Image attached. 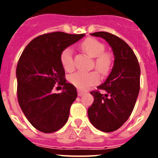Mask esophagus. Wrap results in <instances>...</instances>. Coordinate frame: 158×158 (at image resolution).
<instances>
[{
	"mask_svg": "<svg viewBox=\"0 0 158 158\" xmlns=\"http://www.w3.org/2000/svg\"><path fill=\"white\" fill-rule=\"evenodd\" d=\"M85 94V92L81 91V90H77V95L78 96H81Z\"/></svg>",
	"mask_w": 158,
	"mask_h": 158,
	"instance_id": "1",
	"label": "esophagus"
}]
</instances>
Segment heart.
<instances>
[{"mask_svg":"<svg viewBox=\"0 0 158 158\" xmlns=\"http://www.w3.org/2000/svg\"><path fill=\"white\" fill-rule=\"evenodd\" d=\"M81 47L89 56L95 58V66L99 72L104 73L108 71L111 64V58L109 54L104 52L105 47L101 42L93 38H87L82 42ZM60 62L65 70L73 69V52L70 47L62 50L60 54ZM69 81L77 89L85 90L98 83L99 77L94 72H77L69 77Z\"/></svg>","mask_w":158,"mask_h":158,"instance_id":"obj_1","label":"heart"}]
</instances>
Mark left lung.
<instances>
[{
	"label": "left lung",
	"mask_w": 158,
	"mask_h": 158,
	"mask_svg": "<svg viewBox=\"0 0 158 158\" xmlns=\"http://www.w3.org/2000/svg\"><path fill=\"white\" fill-rule=\"evenodd\" d=\"M104 39L114 54V65L104 83L105 91L91 92L94 101L88 109L89 121L96 129L111 132L123 126L135 107L140 89V66L132 49L118 36L105 31L91 34Z\"/></svg>",
	"instance_id": "1"
}]
</instances>
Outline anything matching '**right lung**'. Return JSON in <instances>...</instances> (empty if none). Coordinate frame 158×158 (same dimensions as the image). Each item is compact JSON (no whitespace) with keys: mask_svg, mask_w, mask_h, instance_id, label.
<instances>
[{"mask_svg":"<svg viewBox=\"0 0 158 158\" xmlns=\"http://www.w3.org/2000/svg\"><path fill=\"white\" fill-rule=\"evenodd\" d=\"M85 35L61 31L42 35L27 44L19 58L16 72L18 101L27 120L38 131L52 133L68 120L77 93L74 85L66 83L60 54ZM58 82L64 85L63 92L52 93Z\"/></svg>","mask_w":158,"mask_h":158,"instance_id":"right-lung-1","label":"right lung"}]
</instances>
